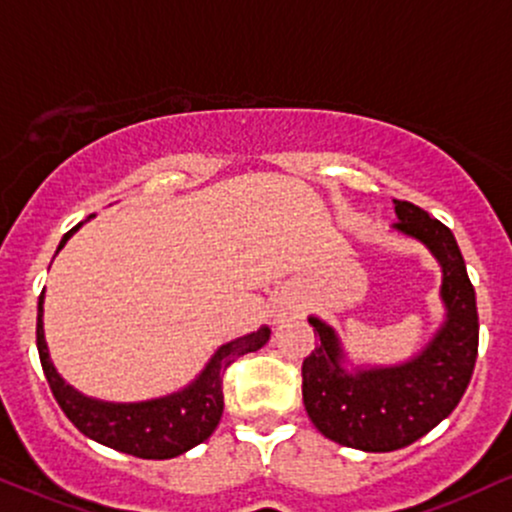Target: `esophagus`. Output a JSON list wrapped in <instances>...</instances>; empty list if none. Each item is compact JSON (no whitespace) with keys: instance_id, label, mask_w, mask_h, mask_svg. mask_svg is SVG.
Segmentation results:
<instances>
[{"instance_id":"34e87169","label":"esophagus","mask_w":512,"mask_h":512,"mask_svg":"<svg viewBox=\"0 0 512 512\" xmlns=\"http://www.w3.org/2000/svg\"><path fill=\"white\" fill-rule=\"evenodd\" d=\"M295 315H298V305L288 303V300H283V303L274 307V322H286V319H291Z\"/></svg>"}]
</instances>
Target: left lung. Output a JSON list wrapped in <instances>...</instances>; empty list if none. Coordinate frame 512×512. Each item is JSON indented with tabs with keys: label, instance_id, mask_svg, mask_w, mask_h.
I'll use <instances>...</instances> for the list:
<instances>
[{
	"label": "left lung",
	"instance_id": "left-lung-1",
	"mask_svg": "<svg viewBox=\"0 0 512 512\" xmlns=\"http://www.w3.org/2000/svg\"><path fill=\"white\" fill-rule=\"evenodd\" d=\"M396 202V229L422 240L443 267L448 319L412 362L348 374L334 331L310 317L319 343L303 360V403L326 439L369 453L410 446L455 410L470 384L479 348L474 286L453 231L422 207Z\"/></svg>",
	"mask_w": 512,
	"mask_h": 512
}]
</instances>
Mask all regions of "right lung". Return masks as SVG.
<instances>
[{
    "label": "right lung",
    "mask_w": 512,
    "mask_h": 512,
    "mask_svg": "<svg viewBox=\"0 0 512 512\" xmlns=\"http://www.w3.org/2000/svg\"><path fill=\"white\" fill-rule=\"evenodd\" d=\"M80 226V224H78ZM73 229L61 238L59 250L69 240ZM45 295V291H42ZM42 295L38 300V353L49 389L59 408L73 422V427L92 441L104 443L114 451L135 455L145 460H166L190 451V448L212 436L224 412V372L240 355L260 350L269 341V329L262 326L255 334L226 343L217 350L205 372L193 386L176 396L150 400V403L112 405L97 403L73 391L57 369L52 367L42 331Z\"/></svg>",
    "instance_id": "add662e5"
}]
</instances>
